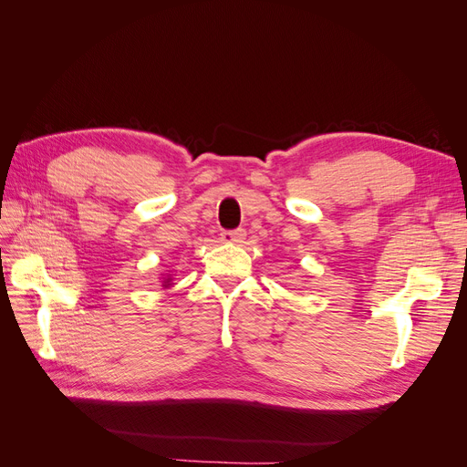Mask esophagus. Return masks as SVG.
Masks as SVG:
<instances>
[{
  "label": "esophagus",
  "mask_w": 467,
  "mask_h": 467,
  "mask_svg": "<svg viewBox=\"0 0 467 467\" xmlns=\"http://www.w3.org/2000/svg\"><path fill=\"white\" fill-rule=\"evenodd\" d=\"M245 230H225V232H222V242H225V244H244V239H245Z\"/></svg>",
  "instance_id": "1"
}]
</instances>
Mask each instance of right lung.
I'll list each match as a JSON object with an SVG mask.
<instances>
[{"instance_id": "add662e5", "label": "right lung", "mask_w": 467, "mask_h": 467, "mask_svg": "<svg viewBox=\"0 0 467 467\" xmlns=\"http://www.w3.org/2000/svg\"><path fill=\"white\" fill-rule=\"evenodd\" d=\"M165 285H169V278H167V280H165Z\"/></svg>"}]
</instances>
